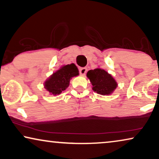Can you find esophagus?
<instances>
[{
	"label": "esophagus",
	"mask_w": 159,
	"mask_h": 159,
	"mask_svg": "<svg viewBox=\"0 0 159 159\" xmlns=\"http://www.w3.org/2000/svg\"><path fill=\"white\" fill-rule=\"evenodd\" d=\"M87 72V69L85 67H82V68L80 69V74L81 75H84Z\"/></svg>",
	"instance_id": "obj_1"
}]
</instances>
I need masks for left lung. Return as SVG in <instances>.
<instances>
[{
    "label": "left lung",
    "instance_id": "1",
    "mask_svg": "<svg viewBox=\"0 0 159 159\" xmlns=\"http://www.w3.org/2000/svg\"><path fill=\"white\" fill-rule=\"evenodd\" d=\"M87 77L90 80L93 90L100 95L111 94L117 87L116 80L104 69L97 68L88 71Z\"/></svg>",
    "mask_w": 159,
    "mask_h": 159
}]
</instances>
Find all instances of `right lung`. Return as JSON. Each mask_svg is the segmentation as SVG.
I'll use <instances>...</instances> for the list:
<instances>
[{
	"mask_svg": "<svg viewBox=\"0 0 159 159\" xmlns=\"http://www.w3.org/2000/svg\"><path fill=\"white\" fill-rule=\"evenodd\" d=\"M78 75L79 70L75 64L65 65L45 82L44 87L51 95H59L68 88L71 77Z\"/></svg>",
	"mask_w": 159,
	"mask_h": 159,
	"instance_id": "obj_1",
	"label": "right lung"
}]
</instances>
